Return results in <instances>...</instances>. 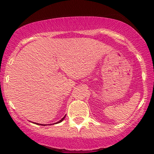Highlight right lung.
Returning a JSON list of instances; mask_svg holds the SVG:
<instances>
[{"label":"right lung","instance_id":"1","mask_svg":"<svg viewBox=\"0 0 154 154\" xmlns=\"http://www.w3.org/2000/svg\"><path fill=\"white\" fill-rule=\"evenodd\" d=\"M65 117H66V116H64V117H63V119H61V120H60V121H59V122H57V123H56V124H58V123H60V122H63V119H65ZM36 125H38V124H36ZM44 126H45V125H44Z\"/></svg>","mask_w":154,"mask_h":154}]
</instances>
